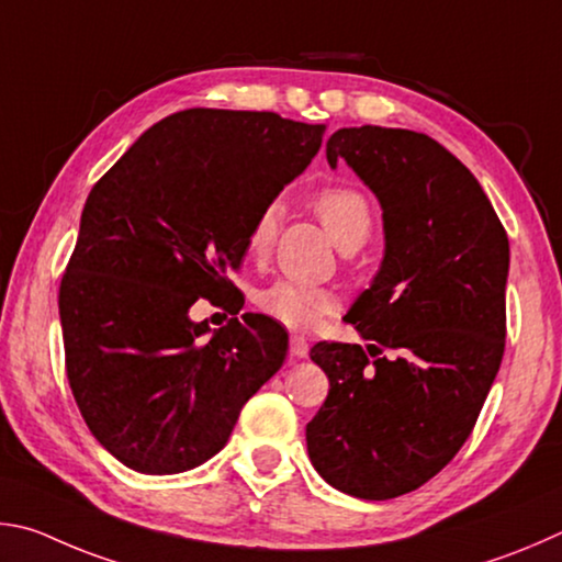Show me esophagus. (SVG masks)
<instances>
[{
	"mask_svg": "<svg viewBox=\"0 0 562 562\" xmlns=\"http://www.w3.org/2000/svg\"><path fill=\"white\" fill-rule=\"evenodd\" d=\"M291 356L306 358L308 356V340L303 336H291Z\"/></svg>",
	"mask_w": 562,
	"mask_h": 562,
	"instance_id": "esophagus-1",
	"label": "esophagus"
}]
</instances>
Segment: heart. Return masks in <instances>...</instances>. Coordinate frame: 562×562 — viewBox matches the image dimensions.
Returning a JSON list of instances; mask_svg holds the SVG:
<instances>
[{"label":"heart","instance_id":"heart-1","mask_svg":"<svg viewBox=\"0 0 562 562\" xmlns=\"http://www.w3.org/2000/svg\"><path fill=\"white\" fill-rule=\"evenodd\" d=\"M313 204H316L323 226L342 251L360 249L368 241L372 232V212L368 200L358 190L330 187V190H323ZM279 204L271 202L251 222L249 234H246V251L254 259H263L271 251L276 229H279ZM256 308L291 330H308L336 308V296L328 289L281 279L256 293Z\"/></svg>","mask_w":562,"mask_h":562}]
</instances>
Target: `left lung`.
Wrapping results in <instances>:
<instances>
[{
    "instance_id": "1",
    "label": "left lung",
    "mask_w": 562,
    "mask_h": 562,
    "mask_svg": "<svg viewBox=\"0 0 562 562\" xmlns=\"http://www.w3.org/2000/svg\"><path fill=\"white\" fill-rule=\"evenodd\" d=\"M326 157L378 196L385 254L346 316L368 346L311 348L330 390L306 445L333 488L387 501L437 476L476 425L504 358L508 236L476 177L429 135L340 127Z\"/></svg>"
}]
</instances>
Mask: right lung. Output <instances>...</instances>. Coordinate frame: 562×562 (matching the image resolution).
Masks as SVG:
<instances>
[{"mask_svg": "<svg viewBox=\"0 0 562 562\" xmlns=\"http://www.w3.org/2000/svg\"><path fill=\"white\" fill-rule=\"evenodd\" d=\"M323 133L276 113L190 108L145 131L88 194L58 291L66 375L91 435L127 469L204 464L286 360L289 336L271 321L212 330L190 308L236 291L226 273L251 222Z\"/></svg>", "mask_w": 562, "mask_h": 562, "instance_id": "1", "label": "right lung"}]
</instances>
